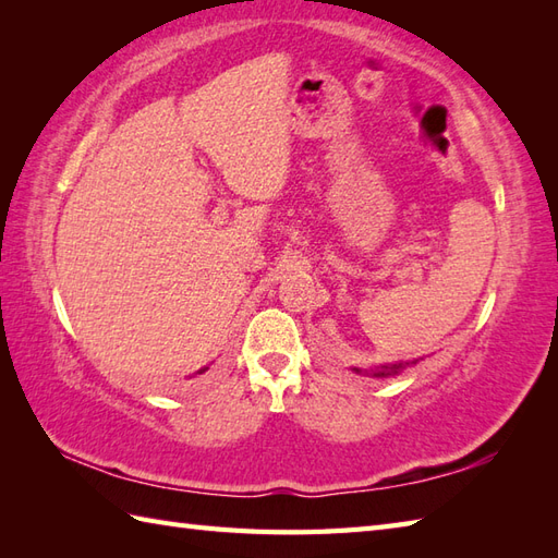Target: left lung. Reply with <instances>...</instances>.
Masks as SVG:
<instances>
[{
    "label": "left lung",
    "instance_id": "obj_1",
    "mask_svg": "<svg viewBox=\"0 0 558 558\" xmlns=\"http://www.w3.org/2000/svg\"><path fill=\"white\" fill-rule=\"evenodd\" d=\"M420 360H414V362H398V364H388V366H381V369H376L374 372V376H393V374H400L402 369H405V366H412V364H417ZM354 372H360V369H354Z\"/></svg>",
    "mask_w": 558,
    "mask_h": 558
}]
</instances>
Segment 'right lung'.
Masks as SVG:
<instances>
[{
	"instance_id": "1",
	"label": "right lung",
	"mask_w": 558,
	"mask_h": 558,
	"mask_svg": "<svg viewBox=\"0 0 558 558\" xmlns=\"http://www.w3.org/2000/svg\"><path fill=\"white\" fill-rule=\"evenodd\" d=\"M206 369H208V366H204V369H201V372H198V374H204V372H206Z\"/></svg>"
}]
</instances>
